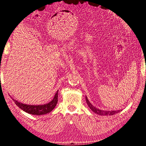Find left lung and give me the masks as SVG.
Segmentation results:
<instances>
[{"label": "left lung", "mask_w": 146, "mask_h": 146, "mask_svg": "<svg viewBox=\"0 0 146 146\" xmlns=\"http://www.w3.org/2000/svg\"><path fill=\"white\" fill-rule=\"evenodd\" d=\"M86 103L88 105V107H90V108L92 110V111L94 112L96 114H98V115H101V116H112L114 115V114H115L116 113H118L119 112L121 111V110H116V111H104V110H101L100 109L97 108L96 107H95L94 106L92 105L91 103L88 100L87 97L86 96Z\"/></svg>", "instance_id": "obj_1"}]
</instances>
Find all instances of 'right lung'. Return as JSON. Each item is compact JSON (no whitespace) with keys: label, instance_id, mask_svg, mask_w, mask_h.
<instances>
[{"label":"right lung","instance_id":"right-lung-1","mask_svg":"<svg viewBox=\"0 0 146 146\" xmlns=\"http://www.w3.org/2000/svg\"><path fill=\"white\" fill-rule=\"evenodd\" d=\"M58 90L56 91L54 99L50 102L44 105H30L19 102H17L14 99L13 100L17 107L21 110H23L25 112L30 114H33V115L39 116L50 113L54 109V108L56 107L57 102H58Z\"/></svg>","mask_w":146,"mask_h":146}]
</instances>
